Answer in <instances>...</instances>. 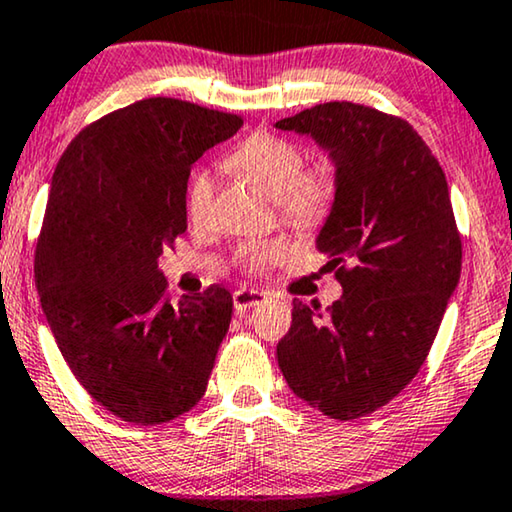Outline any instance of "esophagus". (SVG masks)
Here are the masks:
<instances>
[{"mask_svg":"<svg viewBox=\"0 0 512 512\" xmlns=\"http://www.w3.org/2000/svg\"><path fill=\"white\" fill-rule=\"evenodd\" d=\"M264 299H266V292L246 290V287H241V290L234 292V308H236V311H239V313H246L248 308L262 304Z\"/></svg>","mask_w":512,"mask_h":512,"instance_id":"1","label":"esophagus"}]
</instances>
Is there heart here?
Masks as SVG:
<instances>
[{"mask_svg": "<svg viewBox=\"0 0 512 512\" xmlns=\"http://www.w3.org/2000/svg\"><path fill=\"white\" fill-rule=\"evenodd\" d=\"M304 150L297 143L269 132H257L227 157V167L246 178L259 190L278 201L287 220L311 225L329 211L336 194L334 164L322 160L304 169ZM215 197V178L211 171H199L187 192V213L192 222L208 220ZM287 253L283 239L253 241L241 248V262L259 271Z\"/></svg>", "mask_w": 512, "mask_h": 512, "instance_id": "heart-1", "label": "heart"}]
</instances>
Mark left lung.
<instances>
[{
	"mask_svg": "<svg viewBox=\"0 0 512 512\" xmlns=\"http://www.w3.org/2000/svg\"><path fill=\"white\" fill-rule=\"evenodd\" d=\"M336 169L315 248L343 287L325 315L294 299L276 357L290 390L334 420L392 401L417 376L462 273L441 164L406 120L327 102L276 122Z\"/></svg>",
	"mask_w": 512,
	"mask_h": 512,
	"instance_id": "left-lung-1",
	"label": "left lung"
}]
</instances>
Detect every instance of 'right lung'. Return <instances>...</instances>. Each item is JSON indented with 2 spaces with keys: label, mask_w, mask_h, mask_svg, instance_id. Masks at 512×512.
<instances>
[{
  "label": "right lung",
  "mask_w": 512,
  "mask_h": 512,
  "mask_svg": "<svg viewBox=\"0 0 512 512\" xmlns=\"http://www.w3.org/2000/svg\"><path fill=\"white\" fill-rule=\"evenodd\" d=\"M243 120L153 97L85 127L50 183L34 259L41 308L78 383L134 424L204 397L232 294L169 301L157 259L187 229V178Z\"/></svg>",
  "instance_id": "right-lung-1"
}]
</instances>
